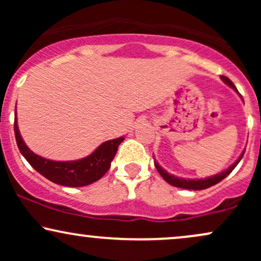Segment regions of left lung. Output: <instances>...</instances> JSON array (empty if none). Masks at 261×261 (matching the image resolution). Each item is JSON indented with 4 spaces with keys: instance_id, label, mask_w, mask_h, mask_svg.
<instances>
[{
    "instance_id": "left-lung-1",
    "label": "left lung",
    "mask_w": 261,
    "mask_h": 261,
    "mask_svg": "<svg viewBox=\"0 0 261 261\" xmlns=\"http://www.w3.org/2000/svg\"><path fill=\"white\" fill-rule=\"evenodd\" d=\"M221 80H222L227 86H229L230 88H233L237 92L236 86L233 85V82L228 79V77L221 76ZM244 152H245V149H244L243 152H242L241 155H239L238 160H237L234 163L232 164V166H229L226 170H223V172L218 173V174L207 176V178H205V179H185V178H179V176L169 174V173L167 172L166 169L162 168L160 164L157 163V161H154V166H155V168H157L158 173H160V174L162 175V178H163L164 180L168 182V184L173 185V187L181 188V189H188V190H203V189H207L210 187H212V185H216L217 182H220L221 180H223V179L226 178L227 175H229L230 172H232V170L236 168L237 164H238L239 162H241L242 158H243Z\"/></svg>"
}]
</instances>
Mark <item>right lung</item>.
Here are the masks:
<instances>
[{"label": "right lung", "instance_id": "right-lung-1", "mask_svg": "<svg viewBox=\"0 0 261 261\" xmlns=\"http://www.w3.org/2000/svg\"><path fill=\"white\" fill-rule=\"evenodd\" d=\"M14 135L18 148L28 163L55 184L64 187H86L92 182L99 180L109 170L112 161L115 157L119 145L124 141V137L109 140L92 152L91 154L77 161H51L35 154L23 141L17 124V112L14 118Z\"/></svg>", "mask_w": 261, "mask_h": 261}]
</instances>
